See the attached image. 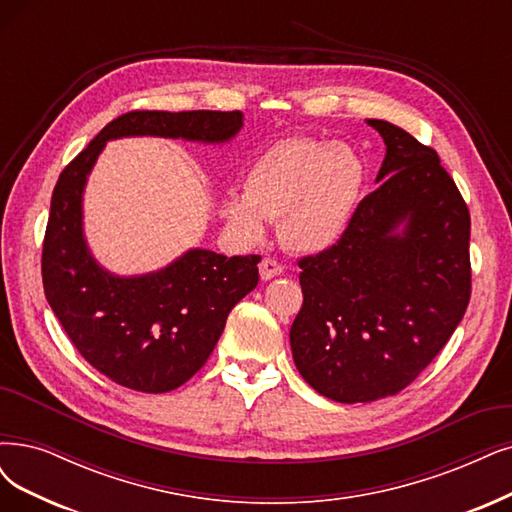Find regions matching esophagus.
<instances>
[{"label":"esophagus","instance_id":"esophagus-1","mask_svg":"<svg viewBox=\"0 0 512 512\" xmlns=\"http://www.w3.org/2000/svg\"><path fill=\"white\" fill-rule=\"evenodd\" d=\"M282 270H285V266H282V263L278 259H274V257H263L261 263H259V274H261L263 280H270L274 276H280Z\"/></svg>","mask_w":512,"mask_h":512}]
</instances>
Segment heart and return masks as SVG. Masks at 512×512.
<instances>
[{
	"mask_svg": "<svg viewBox=\"0 0 512 512\" xmlns=\"http://www.w3.org/2000/svg\"><path fill=\"white\" fill-rule=\"evenodd\" d=\"M367 166L346 143L282 139L246 170L242 196L227 198L225 217L246 238H259L261 219H278L280 238L295 251L335 244L354 217Z\"/></svg>",
	"mask_w": 512,
	"mask_h": 512,
	"instance_id": "obj_1",
	"label": "heart"
}]
</instances>
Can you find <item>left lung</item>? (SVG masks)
Here are the masks:
<instances>
[{
  "label": "left lung",
  "mask_w": 512,
  "mask_h": 512,
  "mask_svg": "<svg viewBox=\"0 0 512 512\" xmlns=\"http://www.w3.org/2000/svg\"><path fill=\"white\" fill-rule=\"evenodd\" d=\"M386 143L377 181L348 230L297 266L304 306L291 350L301 377L337 403L407 388L460 325L472 293L470 213L439 154L369 120ZM408 221L403 237L393 227Z\"/></svg>",
  "instance_id": "obj_1"
}]
</instances>
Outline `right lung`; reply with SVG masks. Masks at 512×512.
Instances as JSON below:
<instances>
[{
	"label": "right lung",
	"instance_id": "1",
	"mask_svg": "<svg viewBox=\"0 0 512 512\" xmlns=\"http://www.w3.org/2000/svg\"><path fill=\"white\" fill-rule=\"evenodd\" d=\"M240 126V111H128L111 120L56 181L42 249L44 293L75 350L111 382L158 394L196 375L227 314L257 287L261 257L194 249L156 274L111 276L94 263L82 236L86 175L109 139L156 135L219 143Z\"/></svg>",
	"mask_w": 512,
	"mask_h": 512
}]
</instances>
